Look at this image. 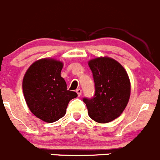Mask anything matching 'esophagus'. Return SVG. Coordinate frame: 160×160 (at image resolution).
<instances>
[{
  "mask_svg": "<svg viewBox=\"0 0 160 160\" xmlns=\"http://www.w3.org/2000/svg\"><path fill=\"white\" fill-rule=\"evenodd\" d=\"M76 92H77V95H78L79 97H80L82 93V90H81V89H80V88H78V89L76 90Z\"/></svg>",
  "mask_w": 160,
  "mask_h": 160,
  "instance_id": "obj_1",
  "label": "esophagus"
}]
</instances>
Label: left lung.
Here are the masks:
<instances>
[{
    "mask_svg": "<svg viewBox=\"0 0 160 160\" xmlns=\"http://www.w3.org/2000/svg\"><path fill=\"white\" fill-rule=\"evenodd\" d=\"M95 93L83 98L88 115L98 123H108L122 114L129 101L131 84L126 70L115 59L98 57L88 62Z\"/></svg>",
    "mask_w": 160,
    "mask_h": 160,
    "instance_id": "obj_1",
    "label": "left lung"
}]
</instances>
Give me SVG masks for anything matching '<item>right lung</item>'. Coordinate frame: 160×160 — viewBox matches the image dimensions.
Segmentation results:
<instances>
[{
  "instance_id": "obj_1",
  "label": "right lung",
  "mask_w": 160,
  "mask_h": 160,
  "mask_svg": "<svg viewBox=\"0 0 160 160\" xmlns=\"http://www.w3.org/2000/svg\"><path fill=\"white\" fill-rule=\"evenodd\" d=\"M63 63L54 59H38L24 76L22 89L28 108L43 122L52 123L63 117L70 100L77 93L67 90L61 77Z\"/></svg>"
}]
</instances>
